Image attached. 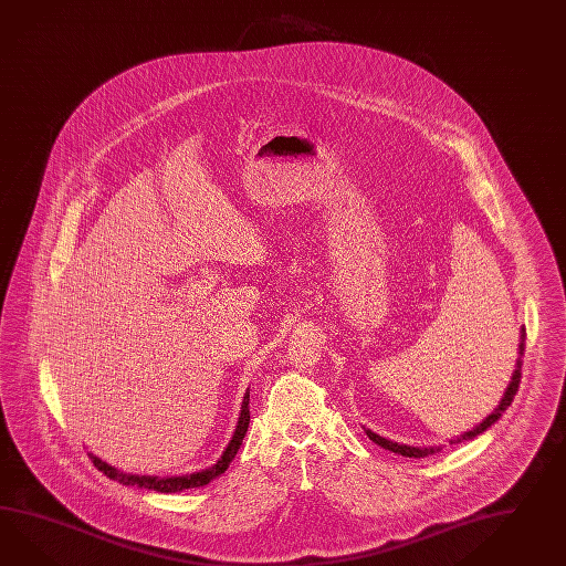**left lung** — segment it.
<instances>
[{
  "label": "left lung",
  "instance_id": "left-lung-1",
  "mask_svg": "<svg viewBox=\"0 0 566 566\" xmlns=\"http://www.w3.org/2000/svg\"><path fill=\"white\" fill-rule=\"evenodd\" d=\"M523 350H525V328H522V343H520V359H517V369L513 371V377H511V381H509L507 390H505V396L501 398V402L499 406L494 408L493 412L486 417V419L482 420L480 424H476L472 431H465L464 436L455 437V439H451V443H462V441H468V439H474V437L480 436V433H484L491 424H494L496 420L503 417V412L507 410L511 402H513V398H515V394L520 390V381H522V357ZM365 433L367 437L377 443L379 448H384V450L394 451V453H400V455H405V458H424V455H431V453H437V451H441V448H410V446H400V443H396V441H390V439H384V437L377 436L374 431H369V429H365Z\"/></svg>",
  "mask_w": 566,
  "mask_h": 566
}]
</instances>
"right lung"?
I'll list each match as a JSON object with an SVG mask.
<instances>
[{"mask_svg":"<svg viewBox=\"0 0 566 566\" xmlns=\"http://www.w3.org/2000/svg\"><path fill=\"white\" fill-rule=\"evenodd\" d=\"M248 402H250V390H247V394H244L240 419H238L235 431H233L232 439H230L228 448L223 451V455L219 458L216 464L211 465V468H207V470H201V472L185 474V476H166V479H160V476H139V474H125V472L116 470L115 465L102 462L101 458H96L94 453H90V458H92V462L101 470L104 476L118 480V482L125 484V486L149 489V491H156V493H180V491H187V489L205 486V484H209L211 480L218 479V476H221V474L228 470V465H230V462L235 458V453L240 450L242 439L247 436L248 422H250V406H248Z\"/></svg>","mask_w":566,"mask_h":566,"instance_id":"1","label":"right lung"}]
</instances>
